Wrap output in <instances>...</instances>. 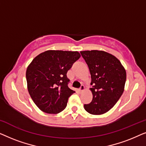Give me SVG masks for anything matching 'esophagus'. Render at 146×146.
<instances>
[{"instance_id": "esophagus-1", "label": "esophagus", "mask_w": 146, "mask_h": 146, "mask_svg": "<svg viewBox=\"0 0 146 146\" xmlns=\"http://www.w3.org/2000/svg\"><path fill=\"white\" fill-rule=\"evenodd\" d=\"M85 90V87H84V85H81V86H80V89H79V91L80 92H82V91H84Z\"/></svg>"}]
</instances>
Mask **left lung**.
I'll return each mask as SVG.
<instances>
[{"label":"left lung","instance_id":"8db88e82","mask_svg":"<svg viewBox=\"0 0 146 146\" xmlns=\"http://www.w3.org/2000/svg\"><path fill=\"white\" fill-rule=\"evenodd\" d=\"M91 74L92 100L84 104L86 111L93 115L106 113L112 108L124 90L126 72L114 56L102 50L81 51Z\"/></svg>","mask_w":146,"mask_h":146}]
</instances>
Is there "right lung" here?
<instances>
[{
	"instance_id": "right-lung-1",
	"label": "right lung",
	"mask_w": 146,
	"mask_h": 146,
	"mask_svg": "<svg viewBox=\"0 0 146 146\" xmlns=\"http://www.w3.org/2000/svg\"><path fill=\"white\" fill-rule=\"evenodd\" d=\"M80 57L77 51L47 50L33 60L27 69L28 90L37 107L47 113H58L66 108L75 91L68 86L66 74Z\"/></svg>"
}]
</instances>
